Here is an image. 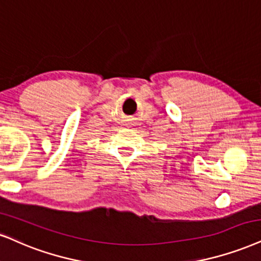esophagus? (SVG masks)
Returning <instances> with one entry per match:
<instances>
[{
  "instance_id": "esophagus-1",
  "label": "esophagus",
  "mask_w": 261,
  "mask_h": 261,
  "mask_svg": "<svg viewBox=\"0 0 261 261\" xmlns=\"http://www.w3.org/2000/svg\"><path fill=\"white\" fill-rule=\"evenodd\" d=\"M127 122H125V125H132V123H133V120H132V118H128V120H125Z\"/></svg>"
}]
</instances>
